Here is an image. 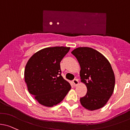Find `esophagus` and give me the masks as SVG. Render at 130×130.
<instances>
[{"label":"esophagus","instance_id":"esophagus-1","mask_svg":"<svg viewBox=\"0 0 130 130\" xmlns=\"http://www.w3.org/2000/svg\"><path fill=\"white\" fill-rule=\"evenodd\" d=\"M73 85H74V86H77L79 84L78 80L77 79H74V80H73Z\"/></svg>","mask_w":130,"mask_h":130}]
</instances>
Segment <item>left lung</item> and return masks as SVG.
Here are the masks:
<instances>
[{
  "label": "left lung",
  "instance_id": "8db88e82",
  "mask_svg": "<svg viewBox=\"0 0 130 130\" xmlns=\"http://www.w3.org/2000/svg\"><path fill=\"white\" fill-rule=\"evenodd\" d=\"M72 54L80 66L81 82L87 88L80 103L88 110L103 107L113 93L115 83L114 72L109 61L97 50L90 47H78Z\"/></svg>",
  "mask_w": 130,
  "mask_h": 130
}]
</instances>
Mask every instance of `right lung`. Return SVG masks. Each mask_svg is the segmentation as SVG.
Instances as JSON below:
<instances>
[{
  "mask_svg": "<svg viewBox=\"0 0 130 130\" xmlns=\"http://www.w3.org/2000/svg\"><path fill=\"white\" fill-rule=\"evenodd\" d=\"M70 47H47L30 58L24 71L25 82L30 94L41 105L52 107L60 103L71 89L61 75L60 61Z\"/></svg>",
  "mask_w": 130,
  "mask_h": 130,
  "instance_id": "obj_1",
  "label": "right lung"
}]
</instances>
